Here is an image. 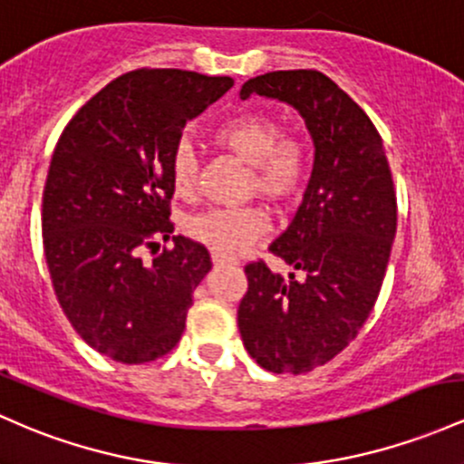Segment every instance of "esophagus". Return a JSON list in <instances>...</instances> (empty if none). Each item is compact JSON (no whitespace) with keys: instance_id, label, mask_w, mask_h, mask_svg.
Instances as JSON below:
<instances>
[{"instance_id":"esophagus-1","label":"esophagus","mask_w":464,"mask_h":464,"mask_svg":"<svg viewBox=\"0 0 464 464\" xmlns=\"http://www.w3.org/2000/svg\"><path fill=\"white\" fill-rule=\"evenodd\" d=\"M211 257H213V264H216V266H237V259L220 256V253H213Z\"/></svg>"}]
</instances>
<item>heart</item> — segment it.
<instances>
[{
	"label": "heart",
	"instance_id": "1",
	"mask_svg": "<svg viewBox=\"0 0 464 464\" xmlns=\"http://www.w3.org/2000/svg\"><path fill=\"white\" fill-rule=\"evenodd\" d=\"M213 140L248 165L246 193H259L277 207H288L306 191L313 176V150L302 134L282 131L271 116H231L213 131ZM169 178L178 196L193 198L198 191V156L187 140L171 151ZM268 228L262 207L208 208L185 222L187 236L220 256H237Z\"/></svg>",
	"mask_w": 464,
	"mask_h": 464
}]
</instances>
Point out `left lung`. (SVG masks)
<instances>
[{
	"mask_svg": "<svg viewBox=\"0 0 464 464\" xmlns=\"http://www.w3.org/2000/svg\"><path fill=\"white\" fill-rule=\"evenodd\" d=\"M251 94L304 116L314 167L297 216L271 244L304 277H282L264 259L246 264L237 328L264 370L306 374L333 361L372 313L396 233L394 180L374 123L325 74L266 72L242 85V99Z\"/></svg>",
	"mask_w": 464,
	"mask_h": 464,
	"instance_id": "obj_1",
	"label": "left lung"
}]
</instances>
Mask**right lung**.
Returning a JSON list of instances; mask_svg holds the SVG:
<instances>
[{
	"label": "right lung",
	"instance_id": "right-lung-1",
	"mask_svg": "<svg viewBox=\"0 0 464 464\" xmlns=\"http://www.w3.org/2000/svg\"><path fill=\"white\" fill-rule=\"evenodd\" d=\"M231 76L139 68L116 76L61 131L44 187L42 231L65 317L111 361L150 363L176 348L191 295L211 268L200 242L171 236V151ZM175 246L145 265L142 247Z\"/></svg>",
	"mask_w": 464,
	"mask_h": 464
}]
</instances>
